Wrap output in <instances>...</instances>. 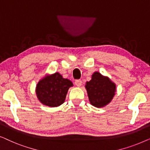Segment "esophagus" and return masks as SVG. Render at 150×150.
I'll list each match as a JSON object with an SVG mask.
<instances>
[{
  "label": "esophagus",
  "instance_id": "34e87169",
  "mask_svg": "<svg viewBox=\"0 0 150 150\" xmlns=\"http://www.w3.org/2000/svg\"><path fill=\"white\" fill-rule=\"evenodd\" d=\"M75 85L77 86V87H81L82 85V81L81 80H76L75 81Z\"/></svg>",
  "mask_w": 150,
  "mask_h": 150
}]
</instances>
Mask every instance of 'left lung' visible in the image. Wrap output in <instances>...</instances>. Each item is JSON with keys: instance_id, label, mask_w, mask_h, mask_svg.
Masks as SVG:
<instances>
[{"instance_id": "1", "label": "left lung", "mask_w": 150, "mask_h": 150, "mask_svg": "<svg viewBox=\"0 0 150 150\" xmlns=\"http://www.w3.org/2000/svg\"><path fill=\"white\" fill-rule=\"evenodd\" d=\"M85 88L90 103L98 108L107 105L116 91L115 84L98 71L93 74L91 81L86 83Z\"/></svg>"}]
</instances>
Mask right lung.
<instances>
[{
  "instance_id": "obj_1",
  "label": "right lung",
  "mask_w": 150,
  "mask_h": 150,
  "mask_svg": "<svg viewBox=\"0 0 150 150\" xmlns=\"http://www.w3.org/2000/svg\"><path fill=\"white\" fill-rule=\"evenodd\" d=\"M72 86L69 80L63 79L57 72L40 81L36 87V94L41 103L50 107H57L65 102L67 91Z\"/></svg>"
}]
</instances>
